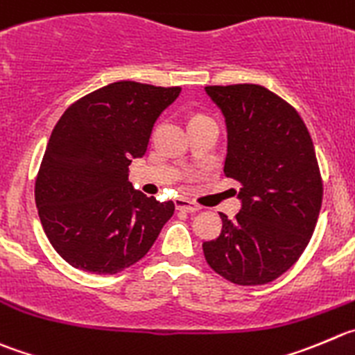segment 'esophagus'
Here are the masks:
<instances>
[{
    "mask_svg": "<svg viewBox=\"0 0 355 355\" xmlns=\"http://www.w3.org/2000/svg\"><path fill=\"white\" fill-rule=\"evenodd\" d=\"M175 209L183 212H198L200 211V205L193 204V202L187 200V198H178L175 200Z\"/></svg>",
    "mask_w": 355,
    "mask_h": 355,
    "instance_id": "34e87169",
    "label": "esophagus"
}]
</instances>
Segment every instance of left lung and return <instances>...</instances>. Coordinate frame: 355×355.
Here are the masks:
<instances>
[{"instance_id": "8db88e82", "label": "left lung", "mask_w": 355, "mask_h": 355, "mask_svg": "<svg viewBox=\"0 0 355 355\" xmlns=\"http://www.w3.org/2000/svg\"><path fill=\"white\" fill-rule=\"evenodd\" d=\"M226 123L225 174L242 184L234 221L221 214L204 242L209 266L239 286L275 281L309 244L322 204L312 137L281 97L261 85L205 87Z\"/></svg>"}]
</instances>
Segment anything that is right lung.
Returning <instances> with one entry per match:
<instances>
[{
  "instance_id": "add662e5",
  "label": "right lung",
  "mask_w": 355,
  "mask_h": 355,
  "mask_svg": "<svg viewBox=\"0 0 355 355\" xmlns=\"http://www.w3.org/2000/svg\"><path fill=\"white\" fill-rule=\"evenodd\" d=\"M180 87L116 82L71 104L50 136L36 178L40 221L60 258L113 273L144 258L174 202L134 190L129 165L143 158L155 121Z\"/></svg>"
}]
</instances>
